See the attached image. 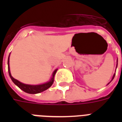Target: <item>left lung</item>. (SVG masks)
<instances>
[{"mask_svg": "<svg viewBox=\"0 0 122 122\" xmlns=\"http://www.w3.org/2000/svg\"><path fill=\"white\" fill-rule=\"evenodd\" d=\"M117 62H118V61H117ZM115 74H114V75H113V78H112V81L113 80V78H114V77H115ZM109 83H108V84H109Z\"/></svg>", "mask_w": 122, "mask_h": 122, "instance_id": "obj_1", "label": "left lung"}]
</instances>
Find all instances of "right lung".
I'll return each instance as SVG.
<instances>
[{"mask_svg":"<svg viewBox=\"0 0 122 122\" xmlns=\"http://www.w3.org/2000/svg\"><path fill=\"white\" fill-rule=\"evenodd\" d=\"M7 64H8V71L9 76H10V78L12 81L14 82L15 85L18 86L20 89H21L22 91H23L24 92H25L28 94H37V93L42 92L43 91H46L47 89H49L54 82V75H55L57 71V70H56L54 71L53 74H52V77L51 78V80L49 81H48L47 83H43L41 85H27V84H25L21 82L18 81V80H16L15 78H14L12 76L11 74H10V70H9V56L8 61H7Z\"/></svg>","mask_w":122,"mask_h":122,"instance_id":"1","label":"right lung"}]
</instances>
